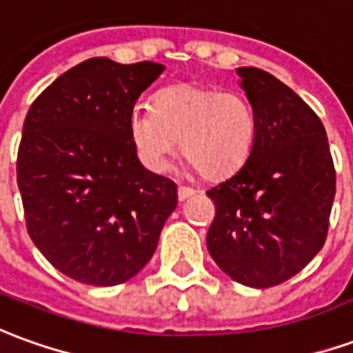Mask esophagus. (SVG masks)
Wrapping results in <instances>:
<instances>
[{"label": "esophagus", "mask_w": 353, "mask_h": 353, "mask_svg": "<svg viewBox=\"0 0 353 353\" xmlns=\"http://www.w3.org/2000/svg\"><path fill=\"white\" fill-rule=\"evenodd\" d=\"M194 193H196V191L191 189V187H179V189H177V199H179V201H187V199H191Z\"/></svg>", "instance_id": "34e87169"}]
</instances>
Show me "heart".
Listing matches in <instances>:
<instances>
[{"mask_svg":"<svg viewBox=\"0 0 353 353\" xmlns=\"http://www.w3.org/2000/svg\"><path fill=\"white\" fill-rule=\"evenodd\" d=\"M128 132L137 157L152 172L168 170L181 154L204 179H223L243 168L258 134L252 105L236 91L177 83L159 91L152 108L130 112Z\"/></svg>","mask_w":353,"mask_h":353,"instance_id":"heart-1","label":"heart"}]
</instances>
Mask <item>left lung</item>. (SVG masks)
Returning <instances> with one entry per match:
<instances>
[{
	"label": "left lung",
	"mask_w": 353,
	"mask_h": 353,
	"mask_svg": "<svg viewBox=\"0 0 353 353\" xmlns=\"http://www.w3.org/2000/svg\"><path fill=\"white\" fill-rule=\"evenodd\" d=\"M258 124L254 149L206 191L216 204L206 246L218 268L252 288L285 283L321 250L336 174L323 122L273 74L236 68Z\"/></svg>",
	"instance_id": "8db88e82"
}]
</instances>
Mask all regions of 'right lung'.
Segmentation results:
<instances>
[{
  "label": "right lung",
  "mask_w": 353,
  "mask_h": 353,
  "mask_svg": "<svg viewBox=\"0 0 353 353\" xmlns=\"http://www.w3.org/2000/svg\"><path fill=\"white\" fill-rule=\"evenodd\" d=\"M164 65L93 57L32 103L17 181L30 239L61 273L93 287L147 265L177 206V185L137 159L128 118Z\"/></svg>",
  "instance_id": "1"
}]
</instances>
